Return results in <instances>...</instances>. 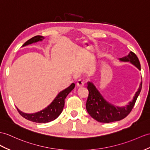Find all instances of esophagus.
<instances>
[{
    "label": "esophagus",
    "mask_w": 150,
    "mask_h": 150,
    "mask_svg": "<svg viewBox=\"0 0 150 150\" xmlns=\"http://www.w3.org/2000/svg\"><path fill=\"white\" fill-rule=\"evenodd\" d=\"M83 85H84L83 81H81V79L78 80V82H77V86H83Z\"/></svg>",
    "instance_id": "1"
}]
</instances>
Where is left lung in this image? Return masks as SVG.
Instances as JSON below:
<instances>
[{
  "label": "left lung",
  "instance_id": "8db88e82",
  "mask_svg": "<svg viewBox=\"0 0 150 150\" xmlns=\"http://www.w3.org/2000/svg\"><path fill=\"white\" fill-rule=\"evenodd\" d=\"M45 39L43 36L38 35L29 39L28 41L25 42L22 47H25L33 43H35L39 41H42ZM71 86L66 88L61 91L58 93L52 103L45 109H42L41 111L34 113H26L23 112L20 110L17 107L16 109L20 114L30 121L36 122V123H47L53 121L54 120L60 116L61 112H62L64 107L65 99L68 94L71 92Z\"/></svg>",
  "mask_w": 150,
  "mask_h": 150
}]
</instances>
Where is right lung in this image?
Listing matches in <instances>:
<instances>
[{"mask_svg":"<svg viewBox=\"0 0 150 150\" xmlns=\"http://www.w3.org/2000/svg\"><path fill=\"white\" fill-rule=\"evenodd\" d=\"M122 62H130L141 71L139 60L136 54L130 52L127 56L118 58ZM142 83L135 93L132 100L130 101L125 106H115L104 99L99 91L92 82L87 83V88L89 94L87 98L86 108L88 114L98 122L110 123L120 121L129 114L134 108L137 98L139 95Z\"/></svg>","mask_w":150,"mask_h":150,"instance_id":"add662e5","label":"right lung"}]
</instances>
